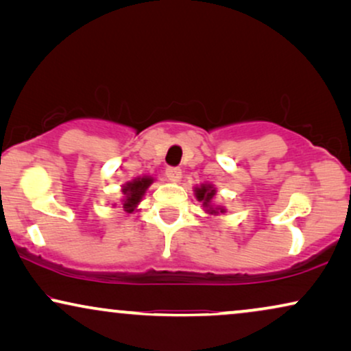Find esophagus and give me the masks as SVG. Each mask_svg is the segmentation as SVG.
<instances>
[{
	"label": "esophagus",
	"mask_w": 351,
	"mask_h": 351,
	"mask_svg": "<svg viewBox=\"0 0 351 351\" xmlns=\"http://www.w3.org/2000/svg\"><path fill=\"white\" fill-rule=\"evenodd\" d=\"M165 175H167V178L171 181V183H180V181H181V170H180V168H176V167L167 168Z\"/></svg>",
	"instance_id": "obj_1"
}]
</instances>
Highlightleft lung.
I'll use <instances>...</instances> for the list:
<instances>
[{"mask_svg": "<svg viewBox=\"0 0 351 351\" xmlns=\"http://www.w3.org/2000/svg\"><path fill=\"white\" fill-rule=\"evenodd\" d=\"M194 195L195 199L202 204L204 212L207 215H219L226 212V208L223 205H215L213 199L217 195V188L212 183H204L200 186H195L194 188Z\"/></svg>", "mask_w": 351, "mask_h": 351, "instance_id": "obj_1", "label": "left lung"}]
</instances>
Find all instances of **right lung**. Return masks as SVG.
<instances>
[{"mask_svg":"<svg viewBox=\"0 0 351 351\" xmlns=\"http://www.w3.org/2000/svg\"><path fill=\"white\" fill-rule=\"evenodd\" d=\"M152 176L144 175L138 176L132 181H128L127 184L121 186V194H123V199H121V205H123V210L127 213L138 212V205L141 204V200L149 189V186L154 183Z\"/></svg>","mask_w":351,"mask_h":351,"instance_id":"right-lung-1","label":"right lung"}]
</instances>
